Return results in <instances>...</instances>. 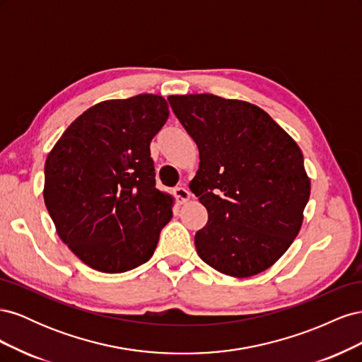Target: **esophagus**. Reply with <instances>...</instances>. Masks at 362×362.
<instances>
[{"mask_svg": "<svg viewBox=\"0 0 362 362\" xmlns=\"http://www.w3.org/2000/svg\"><path fill=\"white\" fill-rule=\"evenodd\" d=\"M173 194L181 204L187 202L190 199V192L185 187H182V185H180V187H177V189H173Z\"/></svg>", "mask_w": 362, "mask_h": 362, "instance_id": "esophagus-1", "label": "esophagus"}]
</instances>
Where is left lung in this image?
<instances>
[{"label":"left lung","mask_w":362,"mask_h":362,"mask_svg":"<svg viewBox=\"0 0 362 362\" xmlns=\"http://www.w3.org/2000/svg\"><path fill=\"white\" fill-rule=\"evenodd\" d=\"M168 101L199 149L190 190L208 222L194 235L196 252L228 276L267 270L299 234L310 199L300 148L250 103L211 93Z\"/></svg>","instance_id":"left-lung-1"}]
</instances>
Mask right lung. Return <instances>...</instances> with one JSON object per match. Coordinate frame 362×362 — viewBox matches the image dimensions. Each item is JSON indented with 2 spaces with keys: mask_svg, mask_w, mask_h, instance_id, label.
<instances>
[{
  "mask_svg": "<svg viewBox=\"0 0 362 362\" xmlns=\"http://www.w3.org/2000/svg\"><path fill=\"white\" fill-rule=\"evenodd\" d=\"M168 117L158 95L104 101L76 117L48 154L47 210L89 267L122 273L154 254L173 199L156 189L149 146Z\"/></svg>",
  "mask_w": 362,
  "mask_h": 362,
  "instance_id": "obj_1",
  "label": "right lung"
}]
</instances>
